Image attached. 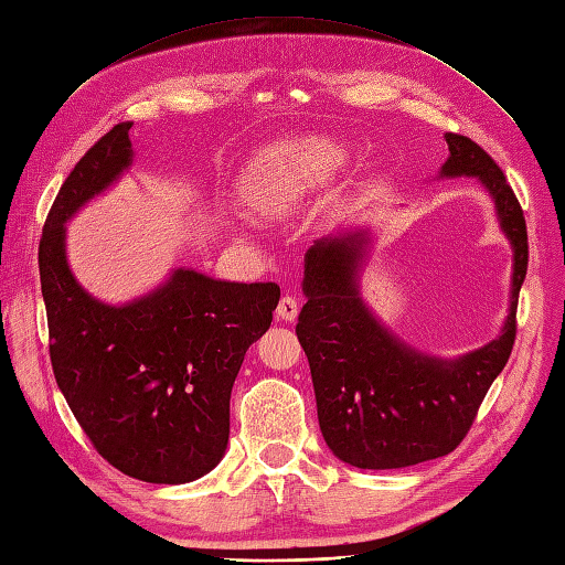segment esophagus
Instances as JSON below:
<instances>
[{"mask_svg": "<svg viewBox=\"0 0 565 565\" xmlns=\"http://www.w3.org/2000/svg\"><path fill=\"white\" fill-rule=\"evenodd\" d=\"M297 313H299V301L292 295H285L280 299L278 309H275V316H278V319L285 321V323H292L297 319Z\"/></svg>", "mask_w": 565, "mask_h": 565, "instance_id": "obj_1", "label": "esophagus"}]
</instances>
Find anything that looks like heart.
<instances>
[{
  "label": "heart",
  "mask_w": 565,
  "mask_h": 565,
  "mask_svg": "<svg viewBox=\"0 0 565 565\" xmlns=\"http://www.w3.org/2000/svg\"><path fill=\"white\" fill-rule=\"evenodd\" d=\"M345 158V148L326 136L275 143L244 168L242 196L264 215L285 213L333 177Z\"/></svg>",
  "instance_id": "1"
}]
</instances>
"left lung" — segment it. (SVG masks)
Here are the masks:
<instances>
[{
    "mask_svg": "<svg viewBox=\"0 0 565 565\" xmlns=\"http://www.w3.org/2000/svg\"><path fill=\"white\" fill-rule=\"evenodd\" d=\"M450 156L438 177H475L497 205L513 246L511 307L497 340L444 360L383 326L360 295L366 230L316 239L305 256L297 338L311 369L319 424L333 456L362 470H397L460 446L515 342L518 295L527 275V227L511 184L484 148L446 134Z\"/></svg>",
    "mask_w": 565,
    "mask_h": 565,
    "instance_id": "1",
    "label": "left lung"
}]
</instances>
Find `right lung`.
<instances>
[{"label":"right lung","mask_w":565,"mask_h":565,"mask_svg":"<svg viewBox=\"0 0 565 565\" xmlns=\"http://www.w3.org/2000/svg\"><path fill=\"white\" fill-rule=\"evenodd\" d=\"M131 124H117L66 177L40 239L54 379L81 429L119 472L186 484L223 460L244 354L280 301L275 282H227L177 268L127 305L88 295L66 260V220L129 170Z\"/></svg>","instance_id":"right-lung-1"}]
</instances>
